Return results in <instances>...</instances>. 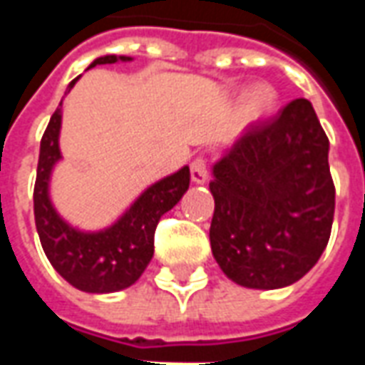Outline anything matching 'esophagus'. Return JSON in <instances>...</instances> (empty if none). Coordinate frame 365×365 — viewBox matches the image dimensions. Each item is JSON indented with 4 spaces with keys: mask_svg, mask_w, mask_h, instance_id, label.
I'll return each mask as SVG.
<instances>
[{
    "mask_svg": "<svg viewBox=\"0 0 365 365\" xmlns=\"http://www.w3.org/2000/svg\"><path fill=\"white\" fill-rule=\"evenodd\" d=\"M191 180L195 183H205L209 178V166H207L205 158H195L191 162Z\"/></svg>",
    "mask_w": 365,
    "mask_h": 365,
    "instance_id": "obj_1",
    "label": "esophagus"
}]
</instances>
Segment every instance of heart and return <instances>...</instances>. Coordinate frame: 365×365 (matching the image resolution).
Wrapping results in <instances>:
<instances>
[{"mask_svg": "<svg viewBox=\"0 0 365 365\" xmlns=\"http://www.w3.org/2000/svg\"><path fill=\"white\" fill-rule=\"evenodd\" d=\"M275 101H277V91L269 83H256L242 97L240 115L248 123L260 120L274 109Z\"/></svg>", "mask_w": 365, "mask_h": 365, "instance_id": "obj_1", "label": "heart"}]
</instances>
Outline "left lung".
Here are the masks:
<instances>
[{
    "label": "left lung",
    "mask_w": 365,
    "mask_h": 365,
    "mask_svg": "<svg viewBox=\"0 0 365 365\" xmlns=\"http://www.w3.org/2000/svg\"><path fill=\"white\" fill-rule=\"evenodd\" d=\"M211 250L225 275L250 289L299 282L329 245L334 183L329 138L309 99L250 125L213 164Z\"/></svg>",
    "instance_id": "left-lung-1"
}]
</instances>
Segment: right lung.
Segmentation results:
<instances>
[{
	"mask_svg": "<svg viewBox=\"0 0 365 365\" xmlns=\"http://www.w3.org/2000/svg\"><path fill=\"white\" fill-rule=\"evenodd\" d=\"M128 62L130 56L107 54L96 58L97 64ZM80 76L70 82L66 93L74 88ZM62 125V101L52 113L44 130L38 154L35 182L36 232L46 258L70 285L86 293H113L130 287L143 275L154 254V230L160 217L168 213L190 187V168L152 183L135 199V203L107 229L88 232L72 227L58 215L51 201V175L62 158L58 146Z\"/></svg>",
	"mask_w": 365,
	"mask_h": 365,
	"instance_id": "right-lung-1",
	"label": "right lung"
}]
</instances>
